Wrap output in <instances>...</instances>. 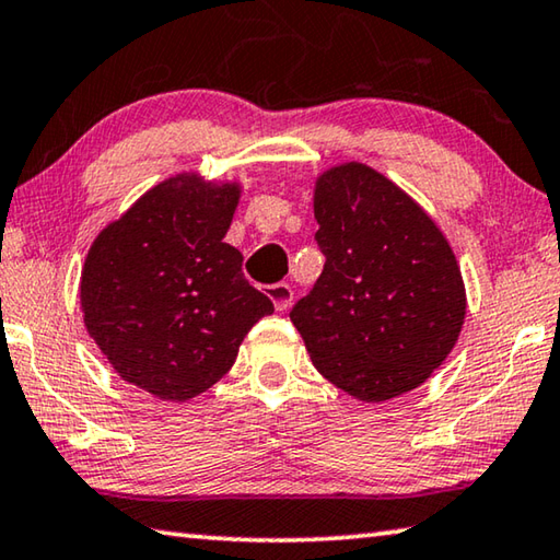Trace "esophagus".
Listing matches in <instances>:
<instances>
[{"label": "esophagus", "instance_id": "esophagus-1", "mask_svg": "<svg viewBox=\"0 0 560 560\" xmlns=\"http://www.w3.org/2000/svg\"><path fill=\"white\" fill-rule=\"evenodd\" d=\"M265 295L272 300L275 310L282 312V310H288L292 305V295H295V292H292L288 282H275V285L265 288Z\"/></svg>", "mask_w": 560, "mask_h": 560}]
</instances>
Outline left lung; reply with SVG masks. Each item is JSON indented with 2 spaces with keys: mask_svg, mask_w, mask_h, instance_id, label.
<instances>
[{
  "mask_svg": "<svg viewBox=\"0 0 560 560\" xmlns=\"http://www.w3.org/2000/svg\"><path fill=\"white\" fill-rule=\"evenodd\" d=\"M325 270L290 312L312 364L345 394L381 404L425 384L465 322V282L435 221L361 162L315 184Z\"/></svg>",
  "mask_w": 560,
  "mask_h": 560,
  "instance_id": "1",
  "label": "left lung"
}]
</instances>
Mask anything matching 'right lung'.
<instances>
[{
	"label": "right lung",
	"instance_id": "add662e5",
	"mask_svg": "<svg viewBox=\"0 0 560 560\" xmlns=\"http://www.w3.org/2000/svg\"><path fill=\"white\" fill-rule=\"evenodd\" d=\"M241 184L176 174L97 233L81 275L88 335L122 381L189 400L229 374L243 337L272 302L223 243Z\"/></svg>",
	"mask_w": 560,
	"mask_h": 560
}]
</instances>
